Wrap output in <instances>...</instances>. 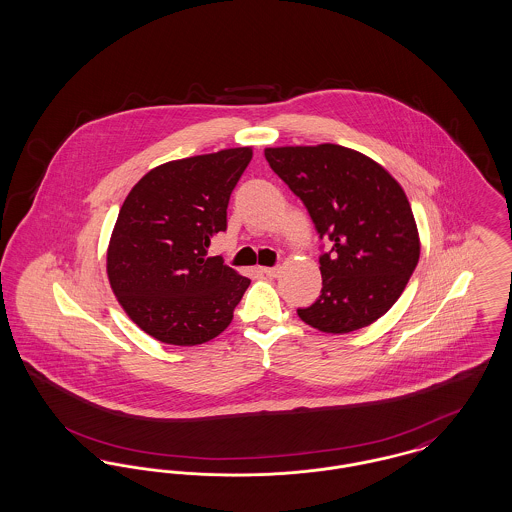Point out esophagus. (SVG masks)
<instances>
[{
    "label": "esophagus",
    "mask_w": 512,
    "mask_h": 512,
    "mask_svg": "<svg viewBox=\"0 0 512 512\" xmlns=\"http://www.w3.org/2000/svg\"><path fill=\"white\" fill-rule=\"evenodd\" d=\"M261 272L267 274L268 278H276L280 274V267H263Z\"/></svg>",
    "instance_id": "34e87169"
}]
</instances>
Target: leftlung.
Wrapping results in <instances>:
<instances>
[{"label": "left lung", "instance_id": "8db88e82", "mask_svg": "<svg viewBox=\"0 0 512 512\" xmlns=\"http://www.w3.org/2000/svg\"><path fill=\"white\" fill-rule=\"evenodd\" d=\"M276 172L307 207L322 253V290L297 315L326 334H349L386 315L420 257L411 203L399 182L363 153L336 146L265 149Z\"/></svg>", "mask_w": 512, "mask_h": 512}]
</instances>
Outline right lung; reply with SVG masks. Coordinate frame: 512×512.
Instances as JSON below:
<instances>
[{
	"mask_svg": "<svg viewBox=\"0 0 512 512\" xmlns=\"http://www.w3.org/2000/svg\"><path fill=\"white\" fill-rule=\"evenodd\" d=\"M251 157V147H232L169 161L126 195L107 276L126 315L151 338L199 345L232 322L251 280L205 255L226 230L230 194Z\"/></svg>",
	"mask_w": 512,
	"mask_h": 512,
	"instance_id": "add662e5",
	"label": "right lung"
}]
</instances>
